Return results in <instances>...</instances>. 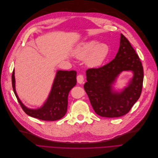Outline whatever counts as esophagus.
<instances>
[{
  "instance_id": "1",
  "label": "esophagus",
  "mask_w": 158,
  "mask_h": 158,
  "mask_svg": "<svg viewBox=\"0 0 158 158\" xmlns=\"http://www.w3.org/2000/svg\"><path fill=\"white\" fill-rule=\"evenodd\" d=\"M77 82H78V84H83V83H84V77L83 75H81V74H79V75H78L77 77Z\"/></svg>"
}]
</instances>
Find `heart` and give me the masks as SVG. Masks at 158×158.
<instances>
[{
  "label": "heart",
  "mask_w": 158,
  "mask_h": 158,
  "mask_svg": "<svg viewBox=\"0 0 158 158\" xmlns=\"http://www.w3.org/2000/svg\"><path fill=\"white\" fill-rule=\"evenodd\" d=\"M110 52L107 44L91 40L79 44L73 55L78 58H85V64L90 67H98L106 61Z\"/></svg>",
  "instance_id": "1"
}]
</instances>
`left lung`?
<instances>
[{
    "mask_svg": "<svg viewBox=\"0 0 158 158\" xmlns=\"http://www.w3.org/2000/svg\"><path fill=\"white\" fill-rule=\"evenodd\" d=\"M132 71L133 77L120 92L112 85L123 71ZM84 89L96 113L102 117L116 118L128 113L141 95L143 68L138 55L126 37L120 35L118 52L109 64L86 71Z\"/></svg>",
    "mask_w": 158,
    "mask_h": 158,
    "instance_id": "left-lung-1",
    "label": "left lung"
}]
</instances>
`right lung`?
I'll use <instances>...</instances> for the list:
<instances>
[{"label":"right lung","mask_w":158,"mask_h":158,"mask_svg":"<svg viewBox=\"0 0 158 158\" xmlns=\"http://www.w3.org/2000/svg\"><path fill=\"white\" fill-rule=\"evenodd\" d=\"M76 78L77 71H57L47 100L41 107L32 109L26 107L17 94L14 70L11 76L13 91L22 109L27 115L44 121H55L65 116L68 104V94L77 84Z\"/></svg>","instance_id":"obj_1"}]
</instances>
